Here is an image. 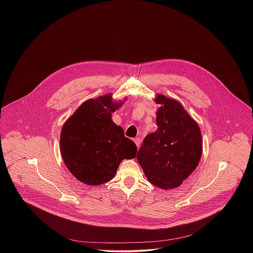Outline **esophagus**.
<instances>
[{
  "label": "esophagus",
  "instance_id": "obj_1",
  "mask_svg": "<svg viewBox=\"0 0 253 253\" xmlns=\"http://www.w3.org/2000/svg\"><path fill=\"white\" fill-rule=\"evenodd\" d=\"M133 141H134V143L136 144V147H137V148H139V147H140L141 140H140V138H139V137H137V138H134V139H133Z\"/></svg>",
  "mask_w": 253,
  "mask_h": 253
}]
</instances>
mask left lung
<instances>
[{"mask_svg":"<svg viewBox=\"0 0 253 253\" xmlns=\"http://www.w3.org/2000/svg\"><path fill=\"white\" fill-rule=\"evenodd\" d=\"M156 102L158 129L146 135L137 160L147 179L164 190L180 186L198 167L202 156V134L197 123L180 103L164 95Z\"/></svg>","mask_w":253,"mask_h":253,"instance_id":"8db88e82","label":"left lung"}]
</instances>
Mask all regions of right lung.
Returning a JSON list of instances; mask_svg holds the SVG:
<instances>
[{"instance_id": "add662e5", "label": "right lung", "mask_w": 253, "mask_h": 253, "mask_svg": "<svg viewBox=\"0 0 253 253\" xmlns=\"http://www.w3.org/2000/svg\"><path fill=\"white\" fill-rule=\"evenodd\" d=\"M122 106L111 94L84 102L64 124L60 134L62 159L73 175L87 185L111 180L124 159L136 156L135 143L112 121Z\"/></svg>"}]
</instances>
